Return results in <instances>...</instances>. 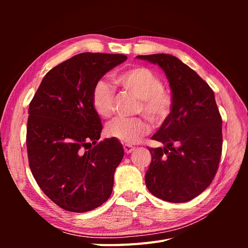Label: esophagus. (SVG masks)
I'll use <instances>...</instances> for the list:
<instances>
[{
	"mask_svg": "<svg viewBox=\"0 0 248 248\" xmlns=\"http://www.w3.org/2000/svg\"><path fill=\"white\" fill-rule=\"evenodd\" d=\"M123 148H124L125 153H127V154L131 153V152L133 151V150H134V147H132V146H130V145H128V144H125V145L123 146Z\"/></svg>",
	"mask_w": 248,
	"mask_h": 248,
	"instance_id": "34e87169",
	"label": "esophagus"
}]
</instances>
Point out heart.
Listing matches in <instances>:
<instances>
[{"instance_id":"1","label":"heart","mask_w":248,"mask_h":248,"mask_svg":"<svg viewBox=\"0 0 248 248\" xmlns=\"http://www.w3.org/2000/svg\"><path fill=\"white\" fill-rule=\"evenodd\" d=\"M117 84L125 91L140 99L138 112L144 114L155 124H160L170 114L172 98L163 89L162 79L144 66H134L116 74ZM115 90L106 80L95 82L91 102L94 110L102 118H108L114 111ZM150 131V124L145 118H116L107 125L109 137L126 144H136Z\"/></svg>"}]
</instances>
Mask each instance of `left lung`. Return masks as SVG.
<instances>
[{
    "mask_svg": "<svg viewBox=\"0 0 248 248\" xmlns=\"http://www.w3.org/2000/svg\"><path fill=\"white\" fill-rule=\"evenodd\" d=\"M157 64L171 89L172 108L152 140L164 148H148L152 160L147 188L156 198L185 202L211 184L222 150V120L213 90L190 67L174 56H138Z\"/></svg>",
    "mask_w": 248,
    "mask_h": 248,
    "instance_id": "left-lung-1",
    "label": "left lung"
}]
</instances>
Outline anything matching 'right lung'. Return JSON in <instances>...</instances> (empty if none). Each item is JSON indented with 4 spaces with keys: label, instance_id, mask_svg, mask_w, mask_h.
Here are the masks:
<instances>
[{
    "label": "right lung",
    "instance_id": "obj_1",
    "mask_svg": "<svg viewBox=\"0 0 248 248\" xmlns=\"http://www.w3.org/2000/svg\"><path fill=\"white\" fill-rule=\"evenodd\" d=\"M126 59L100 52L74 56L46 74L30 103V169L42 191L66 211H91L111 194L124 149L114 138L97 142L102 124L91 95L95 82Z\"/></svg>",
    "mask_w": 248,
    "mask_h": 248
}]
</instances>
